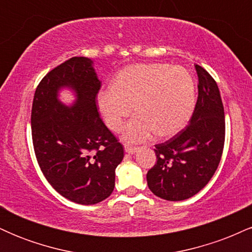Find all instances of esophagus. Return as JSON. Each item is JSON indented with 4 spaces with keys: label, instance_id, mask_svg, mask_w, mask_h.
<instances>
[{
    "label": "esophagus",
    "instance_id": "34e87169",
    "mask_svg": "<svg viewBox=\"0 0 252 252\" xmlns=\"http://www.w3.org/2000/svg\"><path fill=\"white\" fill-rule=\"evenodd\" d=\"M124 150H126V152L128 153V154H135V153L138 150V147L129 146V144H126V147H124Z\"/></svg>",
    "mask_w": 252,
    "mask_h": 252
}]
</instances>
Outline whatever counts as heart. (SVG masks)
<instances>
[{
  "label": "heart",
  "mask_w": 252,
  "mask_h": 252,
  "mask_svg": "<svg viewBox=\"0 0 252 252\" xmlns=\"http://www.w3.org/2000/svg\"><path fill=\"white\" fill-rule=\"evenodd\" d=\"M104 122L118 131L132 105L136 115L122 130L126 142H142L156 131L167 137L184 129L192 116L195 88L189 72L168 63H137L126 67L112 88L98 94Z\"/></svg>",
  "instance_id": "obj_1"
}]
</instances>
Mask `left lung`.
<instances>
[{"instance_id":"obj_1","label":"left lung","mask_w":252,"mask_h":252,"mask_svg":"<svg viewBox=\"0 0 252 252\" xmlns=\"http://www.w3.org/2000/svg\"><path fill=\"white\" fill-rule=\"evenodd\" d=\"M195 71L198 99L189 126L155 144L158 161L147 173L149 189L164 200H185L204 189L224 149L225 116L218 85L204 67L195 65Z\"/></svg>"}]
</instances>
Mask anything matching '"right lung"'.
<instances>
[{
    "label": "right lung",
    "instance_id": "1",
    "mask_svg": "<svg viewBox=\"0 0 252 252\" xmlns=\"http://www.w3.org/2000/svg\"><path fill=\"white\" fill-rule=\"evenodd\" d=\"M63 86L73 88L77 103L66 107L56 98ZM100 80L88 58L73 57L39 83L32 106V138L37 163L59 194L94 205L111 194L123 146L97 111Z\"/></svg>",
    "mask_w": 252,
    "mask_h": 252
}]
</instances>
